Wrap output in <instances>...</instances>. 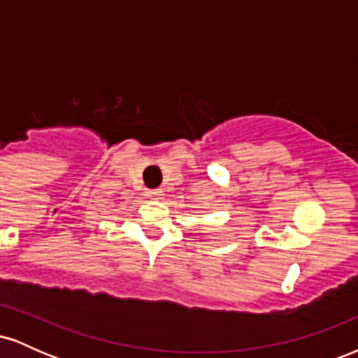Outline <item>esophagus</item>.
<instances>
[{
	"mask_svg": "<svg viewBox=\"0 0 358 358\" xmlns=\"http://www.w3.org/2000/svg\"><path fill=\"white\" fill-rule=\"evenodd\" d=\"M163 195L162 190H146L148 199H159Z\"/></svg>",
	"mask_w": 358,
	"mask_h": 358,
	"instance_id": "34e87169",
	"label": "esophagus"
}]
</instances>
